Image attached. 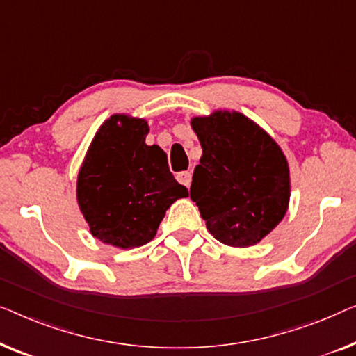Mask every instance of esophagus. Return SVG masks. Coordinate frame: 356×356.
Returning a JSON list of instances; mask_svg holds the SVG:
<instances>
[{
    "label": "esophagus",
    "instance_id": "esophagus-1",
    "mask_svg": "<svg viewBox=\"0 0 356 356\" xmlns=\"http://www.w3.org/2000/svg\"><path fill=\"white\" fill-rule=\"evenodd\" d=\"M177 180H179V184H182V185H185V187H188L190 182H192V174H190L188 171L179 172L177 174Z\"/></svg>",
    "mask_w": 356,
    "mask_h": 356
}]
</instances>
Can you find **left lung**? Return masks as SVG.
<instances>
[{
    "mask_svg": "<svg viewBox=\"0 0 356 356\" xmlns=\"http://www.w3.org/2000/svg\"><path fill=\"white\" fill-rule=\"evenodd\" d=\"M203 154L190 198L208 232L234 248L253 247L282 221L290 203V169L279 143L235 109L190 119Z\"/></svg>",
    "mask_w": 356,
    "mask_h": 356,
    "instance_id": "left-lung-1",
    "label": "left lung"
}]
</instances>
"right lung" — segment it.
<instances>
[{
    "label": "right lung",
    "instance_id": "right-lung-1",
    "mask_svg": "<svg viewBox=\"0 0 356 356\" xmlns=\"http://www.w3.org/2000/svg\"><path fill=\"white\" fill-rule=\"evenodd\" d=\"M148 132L145 118L113 114L98 127L77 174V204L90 232L116 248L152 242L169 207L188 197L161 147L145 143Z\"/></svg>",
    "mask_w": 356,
    "mask_h": 356
}]
</instances>
